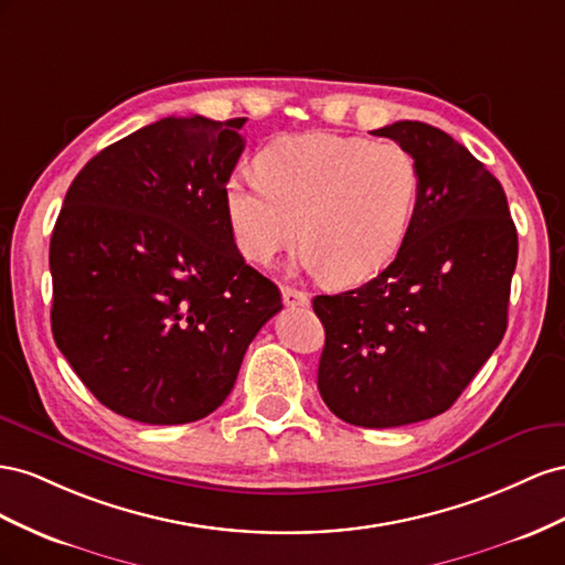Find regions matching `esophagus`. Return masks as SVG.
<instances>
[{"instance_id": "34e87169", "label": "esophagus", "mask_w": 565, "mask_h": 565, "mask_svg": "<svg viewBox=\"0 0 565 565\" xmlns=\"http://www.w3.org/2000/svg\"><path fill=\"white\" fill-rule=\"evenodd\" d=\"M281 298H284L286 308H308L310 305V296L305 291H298V288H294V286H284Z\"/></svg>"}]
</instances>
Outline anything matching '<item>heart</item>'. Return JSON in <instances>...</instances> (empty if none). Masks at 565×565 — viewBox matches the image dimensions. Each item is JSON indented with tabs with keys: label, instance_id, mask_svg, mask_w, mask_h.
<instances>
[{
	"label": "heart",
	"instance_id": "obj_1",
	"mask_svg": "<svg viewBox=\"0 0 565 565\" xmlns=\"http://www.w3.org/2000/svg\"><path fill=\"white\" fill-rule=\"evenodd\" d=\"M224 184L238 250L269 265L300 232L302 265L338 286L376 277L405 246L422 201V168L399 143L310 132L260 153Z\"/></svg>",
	"mask_w": 565,
	"mask_h": 565
}]
</instances>
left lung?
Returning a JSON list of instances; mask_svg holds the SVG:
<instances>
[{
    "label": "left lung",
    "instance_id": "left-lung-1",
    "mask_svg": "<svg viewBox=\"0 0 565 565\" xmlns=\"http://www.w3.org/2000/svg\"><path fill=\"white\" fill-rule=\"evenodd\" d=\"M374 135L416 158L422 201L376 279L312 300L317 388L345 424L395 428L447 412L502 343L519 234L502 184L447 132L399 120Z\"/></svg>",
    "mask_w": 565,
    "mask_h": 565
}]
</instances>
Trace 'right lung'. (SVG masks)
Here are the masks:
<instances>
[{"label": "right lung", "mask_w": 565, "mask_h": 565, "mask_svg": "<svg viewBox=\"0 0 565 565\" xmlns=\"http://www.w3.org/2000/svg\"><path fill=\"white\" fill-rule=\"evenodd\" d=\"M244 122H151L96 153L63 201L50 244L54 341L92 395L132 422L215 412L284 308L224 211Z\"/></svg>", "instance_id": "right-lung-1"}]
</instances>
